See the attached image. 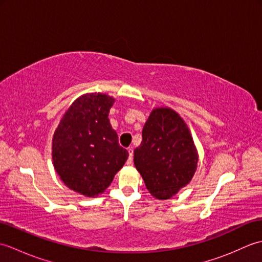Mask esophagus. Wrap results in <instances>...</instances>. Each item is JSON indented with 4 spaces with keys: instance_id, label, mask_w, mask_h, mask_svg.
<instances>
[{
    "instance_id": "34e87169",
    "label": "esophagus",
    "mask_w": 262,
    "mask_h": 262,
    "mask_svg": "<svg viewBox=\"0 0 262 262\" xmlns=\"http://www.w3.org/2000/svg\"><path fill=\"white\" fill-rule=\"evenodd\" d=\"M128 153H129V157H128V160H127V164H132L133 162V147H128Z\"/></svg>"
}]
</instances>
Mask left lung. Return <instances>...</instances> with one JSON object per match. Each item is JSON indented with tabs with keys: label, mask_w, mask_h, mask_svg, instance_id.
Wrapping results in <instances>:
<instances>
[{
	"label": "left lung",
	"mask_w": 262,
	"mask_h": 262,
	"mask_svg": "<svg viewBox=\"0 0 262 262\" xmlns=\"http://www.w3.org/2000/svg\"><path fill=\"white\" fill-rule=\"evenodd\" d=\"M134 151V164L149 193L169 199L188 185L197 169L198 153L189 128L170 108L154 109Z\"/></svg>",
	"instance_id": "8db88e82"
}]
</instances>
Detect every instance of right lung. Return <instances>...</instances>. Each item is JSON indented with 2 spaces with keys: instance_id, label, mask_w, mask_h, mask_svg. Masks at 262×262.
Segmentation results:
<instances>
[{
  "instance_id": "add662e5",
  "label": "right lung",
  "mask_w": 262,
  "mask_h": 262,
  "mask_svg": "<svg viewBox=\"0 0 262 262\" xmlns=\"http://www.w3.org/2000/svg\"><path fill=\"white\" fill-rule=\"evenodd\" d=\"M115 99L88 93L72 103L54 133L52 157L60 180L72 190L96 197L128 159L108 118Z\"/></svg>"
}]
</instances>
